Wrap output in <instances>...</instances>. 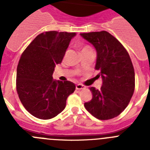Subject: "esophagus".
Returning a JSON list of instances; mask_svg holds the SVG:
<instances>
[{
	"label": "esophagus",
	"mask_w": 150,
	"mask_h": 150,
	"mask_svg": "<svg viewBox=\"0 0 150 150\" xmlns=\"http://www.w3.org/2000/svg\"><path fill=\"white\" fill-rule=\"evenodd\" d=\"M83 88H85V86H83V85H82V84L76 85V89L80 90V89H83Z\"/></svg>",
	"instance_id": "obj_1"
}]
</instances>
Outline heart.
<instances>
[{"mask_svg": "<svg viewBox=\"0 0 150 150\" xmlns=\"http://www.w3.org/2000/svg\"><path fill=\"white\" fill-rule=\"evenodd\" d=\"M88 49H91V47H90L89 46H83V48H82L81 52L85 51V50H88Z\"/></svg>", "mask_w": 150, "mask_h": 150, "instance_id": "b5f03b06", "label": "heart"}]
</instances>
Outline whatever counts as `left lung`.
<instances>
[{
	"label": "left lung",
	"mask_w": 150,
	"mask_h": 150,
	"mask_svg": "<svg viewBox=\"0 0 150 150\" xmlns=\"http://www.w3.org/2000/svg\"><path fill=\"white\" fill-rule=\"evenodd\" d=\"M80 35L96 49L95 69L103 80L100 89L89 88L92 98L85 103V108L98 120H110L126 108L134 94L135 74L132 60L122 43L107 31Z\"/></svg>",
	"instance_id": "obj_1"
}]
</instances>
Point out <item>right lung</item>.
<instances>
[{
  "instance_id": "right-lung-1",
  "label": "right lung",
  "mask_w": 150,
  "mask_h": 150,
  "mask_svg": "<svg viewBox=\"0 0 150 150\" xmlns=\"http://www.w3.org/2000/svg\"><path fill=\"white\" fill-rule=\"evenodd\" d=\"M75 32L55 30L41 33L22 52L17 66L16 91L22 105L32 116L50 120L66 106L67 97L76 86L56 81L52 74L61 64Z\"/></svg>"
}]
</instances>
